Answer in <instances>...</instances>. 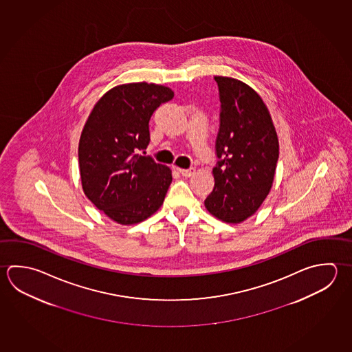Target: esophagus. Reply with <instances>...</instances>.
Masks as SVG:
<instances>
[{
  "label": "esophagus",
  "instance_id": "obj_1",
  "mask_svg": "<svg viewBox=\"0 0 352 352\" xmlns=\"http://www.w3.org/2000/svg\"><path fill=\"white\" fill-rule=\"evenodd\" d=\"M179 173L185 176V177H190L192 175H195L196 173V168L195 167H190V168H179Z\"/></svg>",
  "mask_w": 352,
  "mask_h": 352
}]
</instances>
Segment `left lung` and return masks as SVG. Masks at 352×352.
<instances>
[{
  "instance_id": "obj_1",
  "label": "left lung",
  "mask_w": 352,
  "mask_h": 352,
  "mask_svg": "<svg viewBox=\"0 0 352 352\" xmlns=\"http://www.w3.org/2000/svg\"><path fill=\"white\" fill-rule=\"evenodd\" d=\"M221 113L214 188L206 208L227 223L256 213L273 185L279 142L269 110L254 90L233 78L214 77Z\"/></svg>"
}]
</instances>
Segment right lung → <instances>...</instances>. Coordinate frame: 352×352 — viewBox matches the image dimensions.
I'll return each mask as SVG.
<instances>
[{"instance_id":"right-lung-1","label":"right lung","mask_w":352,"mask_h":352,"mask_svg":"<svg viewBox=\"0 0 352 352\" xmlns=\"http://www.w3.org/2000/svg\"><path fill=\"white\" fill-rule=\"evenodd\" d=\"M173 98V90L159 84L118 85L99 99L84 125L78 147L84 193L118 223H139L165 199L171 170L139 151L150 142L153 111Z\"/></svg>"}]
</instances>
